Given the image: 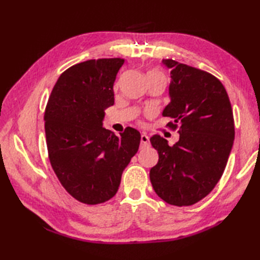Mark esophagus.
Returning <instances> with one entry per match:
<instances>
[{
  "mask_svg": "<svg viewBox=\"0 0 260 260\" xmlns=\"http://www.w3.org/2000/svg\"><path fill=\"white\" fill-rule=\"evenodd\" d=\"M150 146V139L146 134H142L141 136V148H145Z\"/></svg>",
  "mask_w": 260,
  "mask_h": 260,
  "instance_id": "1",
  "label": "esophagus"
}]
</instances>
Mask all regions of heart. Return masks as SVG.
Wrapping results in <instances>:
<instances>
[{"label":"heart","instance_id":"heart-1","mask_svg":"<svg viewBox=\"0 0 260 260\" xmlns=\"http://www.w3.org/2000/svg\"><path fill=\"white\" fill-rule=\"evenodd\" d=\"M150 76H162V74L159 73L158 70H155V69H154V70H151L150 73H148V77H150Z\"/></svg>","mask_w":260,"mask_h":260}]
</instances>
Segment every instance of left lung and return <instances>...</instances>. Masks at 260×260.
<instances>
[{"instance_id":"obj_1","label":"left lung","mask_w":260,"mask_h":260,"mask_svg":"<svg viewBox=\"0 0 260 260\" xmlns=\"http://www.w3.org/2000/svg\"><path fill=\"white\" fill-rule=\"evenodd\" d=\"M171 69V103L163 116L178 129L173 146L159 135L151 137L158 162L150 171L156 194L176 207L192 206L213 190L223 174L235 140L233 108L225 88L211 74L163 59Z\"/></svg>"}]
</instances>
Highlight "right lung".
<instances>
[{
	"label": "right lung",
	"instance_id": "1",
	"mask_svg": "<svg viewBox=\"0 0 260 260\" xmlns=\"http://www.w3.org/2000/svg\"><path fill=\"white\" fill-rule=\"evenodd\" d=\"M124 61L91 59L71 66L60 75L47 104L49 159L66 191L81 203L112 199L139 151V131L127 127L118 137L102 126L104 109L114 105V82Z\"/></svg>",
	"mask_w": 260,
	"mask_h": 260
}]
</instances>
